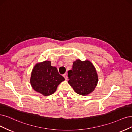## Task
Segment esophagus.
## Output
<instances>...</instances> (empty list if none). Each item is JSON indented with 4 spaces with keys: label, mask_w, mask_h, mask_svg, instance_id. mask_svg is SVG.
<instances>
[{
    "label": "esophagus",
    "mask_w": 132,
    "mask_h": 132,
    "mask_svg": "<svg viewBox=\"0 0 132 132\" xmlns=\"http://www.w3.org/2000/svg\"><path fill=\"white\" fill-rule=\"evenodd\" d=\"M63 77L65 78V79L66 80H67V73L63 74Z\"/></svg>",
    "instance_id": "esophagus-1"
}]
</instances>
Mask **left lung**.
<instances>
[{"label": "left lung", "instance_id": "obj_1", "mask_svg": "<svg viewBox=\"0 0 132 132\" xmlns=\"http://www.w3.org/2000/svg\"><path fill=\"white\" fill-rule=\"evenodd\" d=\"M68 83L75 92L84 96L94 91L98 82L95 68L89 60L74 61L72 70L68 71Z\"/></svg>", "mask_w": 132, "mask_h": 132}]
</instances>
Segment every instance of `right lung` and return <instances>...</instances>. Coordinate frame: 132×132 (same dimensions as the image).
Listing matches in <instances>:
<instances>
[{
	"instance_id": "1",
	"label": "right lung",
	"mask_w": 132,
	"mask_h": 132,
	"mask_svg": "<svg viewBox=\"0 0 132 132\" xmlns=\"http://www.w3.org/2000/svg\"><path fill=\"white\" fill-rule=\"evenodd\" d=\"M65 78L59 73L56 67L51 65V61L38 63L32 71L30 83L35 91L44 96L53 94Z\"/></svg>"
}]
</instances>
